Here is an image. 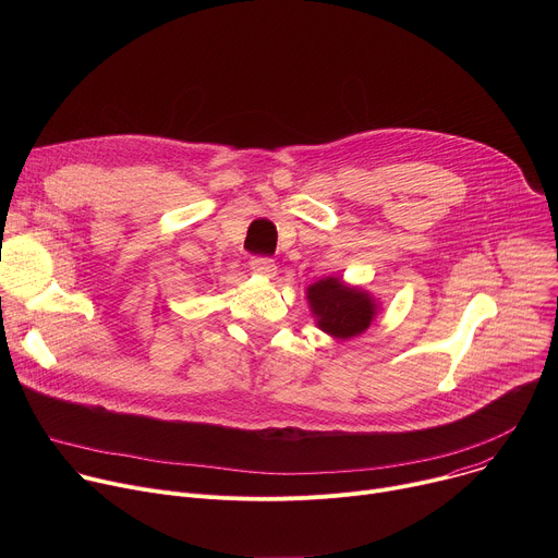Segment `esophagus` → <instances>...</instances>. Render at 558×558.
Wrapping results in <instances>:
<instances>
[{
	"label": "esophagus",
	"instance_id": "esophagus-1",
	"mask_svg": "<svg viewBox=\"0 0 558 558\" xmlns=\"http://www.w3.org/2000/svg\"><path fill=\"white\" fill-rule=\"evenodd\" d=\"M250 265H252L254 274L265 276V278H274L276 271H278V267H276V263H274L271 258H260V256H256V258H252Z\"/></svg>",
	"mask_w": 558,
	"mask_h": 558
}]
</instances>
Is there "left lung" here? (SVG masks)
Returning a JSON list of instances; mask_svg holds the SVG:
<instances>
[{"label":"left lung","mask_w":558,"mask_h":558,"mask_svg":"<svg viewBox=\"0 0 558 558\" xmlns=\"http://www.w3.org/2000/svg\"><path fill=\"white\" fill-rule=\"evenodd\" d=\"M306 300L315 325L338 340L364 333L377 315V302L371 293L333 276L308 284Z\"/></svg>","instance_id":"8db88e82"}]
</instances>
